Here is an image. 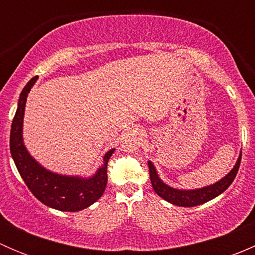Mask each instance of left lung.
Returning <instances> with one entry per match:
<instances>
[{"label":"left lung","mask_w":255,"mask_h":255,"mask_svg":"<svg viewBox=\"0 0 255 255\" xmlns=\"http://www.w3.org/2000/svg\"><path fill=\"white\" fill-rule=\"evenodd\" d=\"M241 159H242V151L239 153V156L232 170H231L227 175L223 176L222 179L216 181L215 184L207 185V186H204V187H199V189H187V190L176 189V187H173L170 186V185L165 184V182L160 179V176L158 175V171H156L154 164L151 163L150 160H148L149 171H150L151 186H153L154 191H155L161 199L170 202V204L175 205V206H180V207L199 206V205L205 204V202L217 197L218 195L225 192L226 190L230 187V185L232 184L233 180H235V177L238 173Z\"/></svg>","instance_id":"obj_1"}]
</instances>
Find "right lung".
Returning <instances> with one entry per match:
<instances>
[{
  "label": "right lung",
  "mask_w": 255,
  "mask_h": 255,
  "mask_svg": "<svg viewBox=\"0 0 255 255\" xmlns=\"http://www.w3.org/2000/svg\"><path fill=\"white\" fill-rule=\"evenodd\" d=\"M38 76L28 81L18 100L9 137V149L17 170L28 189L45 206L65 212L85 210L104 195L107 185V163L115 151L110 149L102 158V164L92 175H65L54 173L35 160L23 140V118L25 102Z\"/></svg>",
  "instance_id": "add662e5"
}]
</instances>
